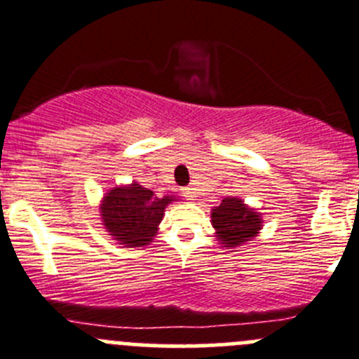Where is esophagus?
Here are the masks:
<instances>
[{
	"label": "esophagus",
	"instance_id": "1",
	"mask_svg": "<svg viewBox=\"0 0 359 359\" xmlns=\"http://www.w3.org/2000/svg\"><path fill=\"white\" fill-rule=\"evenodd\" d=\"M184 196H186L187 200H194V198H196V189H194L193 186L186 187V189H184Z\"/></svg>",
	"mask_w": 359,
	"mask_h": 359
}]
</instances>
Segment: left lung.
Listing matches in <instances>:
<instances>
[{
	"label": "left lung",
	"mask_w": 359,
	"mask_h": 359,
	"mask_svg": "<svg viewBox=\"0 0 359 359\" xmlns=\"http://www.w3.org/2000/svg\"><path fill=\"white\" fill-rule=\"evenodd\" d=\"M210 217L219 243L229 250L256 238L263 228L259 212L238 196L224 198L217 207L212 208Z\"/></svg>",
	"instance_id": "8db88e82"
}]
</instances>
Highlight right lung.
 Listing matches in <instances>:
<instances>
[{"label":"right lung","instance_id":"1","mask_svg":"<svg viewBox=\"0 0 359 359\" xmlns=\"http://www.w3.org/2000/svg\"><path fill=\"white\" fill-rule=\"evenodd\" d=\"M179 201L175 194L158 196L137 180L107 191L100 203L103 228L119 245L133 249L144 247L158 235L165 208Z\"/></svg>","mask_w":359,"mask_h":359}]
</instances>
